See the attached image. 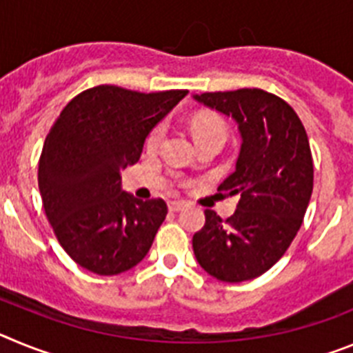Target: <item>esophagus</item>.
Segmentation results:
<instances>
[{
	"mask_svg": "<svg viewBox=\"0 0 353 353\" xmlns=\"http://www.w3.org/2000/svg\"><path fill=\"white\" fill-rule=\"evenodd\" d=\"M185 207H187L185 201H171V203H170V210L171 212H180V210H183Z\"/></svg>",
	"mask_w": 353,
	"mask_h": 353,
	"instance_id": "1",
	"label": "esophagus"
}]
</instances>
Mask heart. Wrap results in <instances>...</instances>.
Instances as JSON below:
<instances>
[{"label": "heart", "mask_w": 353, "mask_h": 353, "mask_svg": "<svg viewBox=\"0 0 353 353\" xmlns=\"http://www.w3.org/2000/svg\"><path fill=\"white\" fill-rule=\"evenodd\" d=\"M162 130H164L162 125H157L155 129H152V132L146 138V148H157L162 139ZM192 134H194V139L201 138V136H215V138H219L224 141V138H226V125H224V121L217 120V118H199V120L194 121V125H192Z\"/></svg>", "instance_id": "obj_1"}]
</instances>
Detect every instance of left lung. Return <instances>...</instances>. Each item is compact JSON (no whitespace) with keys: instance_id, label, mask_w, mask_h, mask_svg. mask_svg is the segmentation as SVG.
I'll use <instances>...</instances> for the list:
<instances>
[{"instance_id":"8db88e82","label":"left lung","mask_w":353,"mask_h":353,"mask_svg":"<svg viewBox=\"0 0 353 353\" xmlns=\"http://www.w3.org/2000/svg\"><path fill=\"white\" fill-rule=\"evenodd\" d=\"M196 102L232 117L240 145L235 171L219 191L239 196L223 221L205 210L192 236L201 269L215 279L242 283L272 267L290 248L313 192V157L297 113L283 99L258 88L192 95Z\"/></svg>"}]
</instances>
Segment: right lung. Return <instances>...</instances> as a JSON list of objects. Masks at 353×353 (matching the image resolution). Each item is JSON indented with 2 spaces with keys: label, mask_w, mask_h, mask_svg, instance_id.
<instances>
[{
  "label": "right lung",
  "mask_w": 353,
  "mask_h": 353,
  "mask_svg": "<svg viewBox=\"0 0 353 353\" xmlns=\"http://www.w3.org/2000/svg\"><path fill=\"white\" fill-rule=\"evenodd\" d=\"M185 95L101 84L74 97L49 130L39 162L43 210L61 248L83 269L121 274L152 248L166 203L123 191L120 171L139 161L150 130Z\"/></svg>",
  "instance_id": "1"
}]
</instances>
